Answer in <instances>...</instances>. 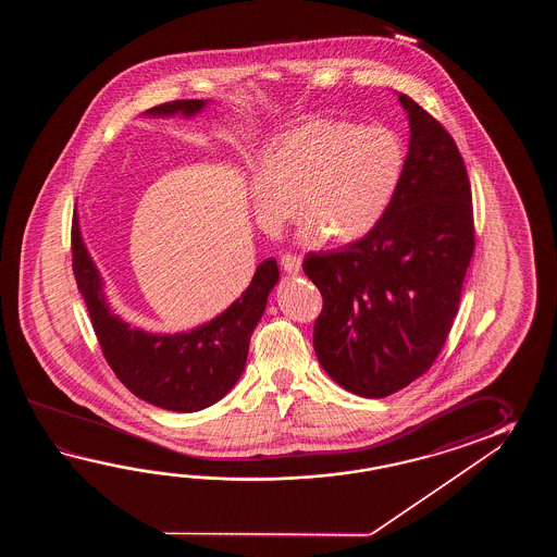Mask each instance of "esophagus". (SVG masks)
I'll list each match as a JSON object with an SVG mask.
<instances>
[{"label":"esophagus","instance_id":"obj_1","mask_svg":"<svg viewBox=\"0 0 557 557\" xmlns=\"http://www.w3.org/2000/svg\"><path fill=\"white\" fill-rule=\"evenodd\" d=\"M281 267H283L284 273L296 274L302 267V259L298 255L284 252V255H281Z\"/></svg>","mask_w":557,"mask_h":557}]
</instances>
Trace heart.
Masks as SVG:
<instances>
[{"label":"heart","instance_id":"obj_1","mask_svg":"<svg viewBox=\"0 0 557 557\" xmlns=\"http://www.w3.org/2000/svg\"><path fill=\"white\" fill-rule=\"evenodd\" d=\"M406 149L384 125L312 119L284 131L267 161L252 169L250 207L264 233L276 235L308 214L298 238L317 247L331 237L352 243L374 231L400 189Z\"/></svg>","mask_w":557,"mask_h":557}]
</instances>
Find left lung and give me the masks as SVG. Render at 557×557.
Listing matches in <instances>:
<instances>
[{"mask_svg": "<svg viewBox=\"0 0 557 557\" xmlns=\"http://www.w3.org/2000/svg\"><path fill=\"white\" fill-rule=\"evenodd\" d=\"M410 143L403 183L374 231L310 255L319 286L314 352L344 391L384 398L420 379L460 307L473 255L472 190L462 154L436 119L398 94Z\"/></svg>", "mask_w": 557, "mask_h": 557, "instance_id": "8db88e82", "label": "left lung"}]
</instances>
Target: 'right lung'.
I'll list each match as a JSON object with an SVG mask.
<instances>
[{
    "mask_svg": "<svg viewBox=\"0 0 557 557\" xmlns=\"http://www.w3.org/2000/svg\"><path fill=\"white\" fill-rule=\"evenodd\" d=\"M205 99H181L147 109V117H195ZM73 274L91 317L107 364L137 398L173 412H197L219 403L240 379L250 334L259 324L267 300L278 283L274 259L262 261L247 290L197 329L154 334L131 326L111 310L106 283L85 247L79 216L72 226Z\"/></svg>",
    "mask_w": 557,
    "mask_h": 557,
    "instance_id": "right-lung-1",
    "label": "right lung"
}]
</instances>
